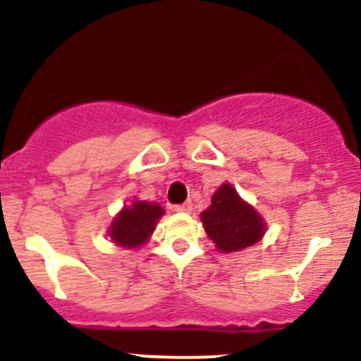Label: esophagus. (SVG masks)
<instances>
[{
	"mask_svg": "<svg viewBox=\"0 0 361 361\" xmlns=\"http://www.w3.org/2000/svg\"><path fill=\"white\" fill-rule=\"evenodd\" d=\"M174 209H176V212H180V213H190L192 209H194V206H192V202L188 201V202H183V204L174 206Z\"/></svg>",
	"mask_w": 361,
	"mask_h": 361,
	"instance_id": "34e87169",
	"label": "esophagus"
}]
</instances>
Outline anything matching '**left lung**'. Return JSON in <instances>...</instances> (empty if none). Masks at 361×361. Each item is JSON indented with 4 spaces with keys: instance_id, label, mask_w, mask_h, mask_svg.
<instances>
[{
    "instance_id": "left-lung-1",
    "label": "left lung",
    "mask_w": 361,
    "mask_h": 361,
    "mask_svg": "<svg viewBox=\"0 0 361 361\" xmlns=\"http://www.w3.org/2000/svg\"><path fill=\"white\" fill-rule=\"evenodd\" d=\"M201 222L222 254L252 247L268 229L261 213L241 199L231 183H222L212 195V204L201 213Z\"/></svg>"
}]
</instances>
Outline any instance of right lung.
<instances>
[{"label": "right lung", "instance_id": "1", "mask_svg": "<svg viewBox=\"0 0 361 361\" xmlns=\"http://www.w3.org/2000/svg\"><path fill=\"white\" fill-rule=\"evenodd\" d=\"M164 208L159 202L134 199L130 206H123L111 222L107 236L123 248H139L148 243L157 222L162 219Z\"/></svg>", "mask_w": 361, "mask_h": 361}]
</instances>
